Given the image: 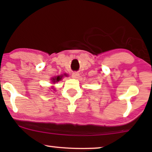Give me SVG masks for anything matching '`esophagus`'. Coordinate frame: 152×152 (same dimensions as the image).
<instances>
[{
	"label": "esophagus",
	"mask_w": 152,
	"mask_h": 152,
	"mask_svg": "<svg viewBox=\"0 0 152 152\" xmlns=\"http://www.w3.org/2000/svg\"><path fill=\"white\" fill-rule=\"evenodd\" d=\"M79 76H80V74H79V72H74L72 73V78H75V79H77L79 77Z\"/></svg>",
	"instance_id": "34e87169"
}]
</instances>
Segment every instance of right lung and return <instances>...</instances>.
Masks as SVG:
<instances>
[{"label":"right lung","mask_w":152,"mask_h":152,"mask_svg":"<svg viewBox=\"0 0 152 152\" xmlns=\"http://www.w3.org/2000/svg\"><path fill=\"white\" fill-rule=\"evenodd\" d=\"M64 75L66 76V74H64ZM62 77H63V75L57 76V77H55L52 78V81H53V84H55V83H56V82H59V80H61V79H62Z\"/></svg>","instance_id":"1"}]
</instances>
